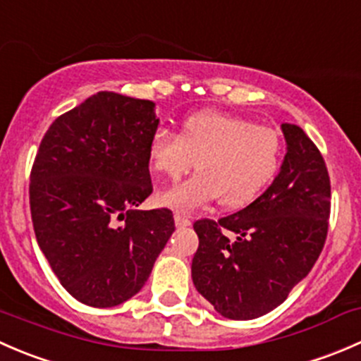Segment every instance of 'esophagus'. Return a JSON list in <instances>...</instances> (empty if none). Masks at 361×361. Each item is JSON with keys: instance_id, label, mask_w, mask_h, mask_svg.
<instances>
[{"instance_id": "1", "label": "esophagus", "mask_w": 361, "mask_h": 361, "mask_svg": "<svg viewBox=\"0 0 361 361\" xmlns=\"http://www.w3.org/2000/svg\"><path fill=\"white\" fill-rule=\"evenodd\" d=\"M192 221L188 216H185V214L181 213H174V225H176V227H188Z\"/></svg>"}]
</instances>
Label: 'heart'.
<instances>
[{
    "instance_id": "b5f03b06",
    "label": "heart",
    "mask_w": 361,
    "mask_h": 361,
    "mask_svg": "<svg viewBox=\"0 0 361 361\" xmlns=\"http://www.w3.org/2000/svg\"><path fill=\"white\" fill-rule=\"evenodd\" d=\"M285 143L278 130L245 116L221 111H199L187 116L180 134L155 130L148 143V162L159 176L197 173L160 190V206L188 213L213 201L227 209L245 207L260 197L278 178Z\"/></svg>"
}]
</instances>
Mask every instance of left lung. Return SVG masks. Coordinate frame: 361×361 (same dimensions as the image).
I'll return each mask as SVG.
<instances>
[{
    "label": "left lung",
    "instance_id": "left-lung-1",
    "mask_svg": "<svg viewBox=\"0 0 361 361\" xmlns=\"http://www.w3.org/2000/svg\"><path fill=\"white\" fill-rule=\"evenodd\" d=\"M286 155L271 187L245 209L199 220L192 281L216 312L255 319L286 300L318 260L329 231L330 178L307 134L283 123Z\"/></svg>",
    "mask_w": 361,
    "mask_h": 361
}]
</instances>
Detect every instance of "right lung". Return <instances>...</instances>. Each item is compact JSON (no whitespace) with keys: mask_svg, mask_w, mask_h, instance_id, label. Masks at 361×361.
I'll return each instance as SVG.
<instances>
[{"mask_svg":"<svg viewBox=\"0 0 361 361\" xmlns=\"http://www.w3.org/2000/svg\"><path fill=\"white\" fill-rule=\"evenodd\" d=\"M155 103L97 92L49 127L29 204L39 250L69 295L113 307L147 283L174 232L173 213L136 209L152 194Z\"/></svg>","mask_w":361,"mask_h":361,"instance_id":"add662e5","label":"right lung"}]
</instances>
